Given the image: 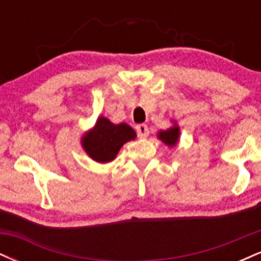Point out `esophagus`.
Here are the masks:
<instances>
[{"mask_svg": "<svg viewBox=\"0 0 261 261\" xmlns=\"http://www.w3.org/2000/svg\"><path fill=\"white\" fill-rule=\"evenodd\" d=\"M136 131H137V135H139L140 137H147L149 135V128L147 125H145V124L137 125Z\"/></svg>", "mask_w": 261, "mask_h": 261, "instance_id": "1", "label": "esophagus"}]
</instances>
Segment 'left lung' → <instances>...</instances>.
I'll use <instances>...</instances> for the list:
<instances>
[{
	"label": "left lung",
	"mask_w": 261,
	"mask_h": 261,
	"mask_svg": "<svg viewBox=\"0 0 261 261\" xmlns=\"http://www.w3.org/2000/svg\"><path fill=\"white\" fill-rule=\"evenodd\" d=\"M158 137H160V140L163 141L166 145H168V146H170V147H173V146H175V143L178 142L179 127L178 126H173V127L168 128V130L161 131V133H158Z\"/></svg>",
	"instance_id": "8db88e82"
}]
</instances>
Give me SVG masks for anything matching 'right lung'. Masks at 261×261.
<instances>
[{"label":"right lung","instance_id":"obj_1","mask_svg":"<svg viewBox=\"0 0 261 261\" xmlns=\"http://www.w3.org/2000/svg\"><path fill=\"white\" fill-rule=\"evenodd\" d=\"M136 133L127 124H113L104 116H100L91 133L83 137L82 143L92 160L107 163L113 161L119 149L127 141L134 140Z\"/></svg>","mask_w":261,"mask_h":261}]
</instances>
